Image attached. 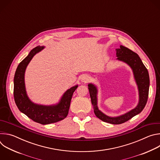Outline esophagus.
<instances>
[{
	"mask_svg": "<svg viewBox=\"0 0 160 160\" xmlns=\"http://www.w3.org/2000/svg\"><path fill=\"white\" fill-rule=\"evenodd\" d=\"M90 80V77L88 75H83L81 78V81L83 83H87Z\"/></svg>",
	"mask_w": 160,
	"mask_h": 160,
	"instance_id": "esophagus-1",
	"label": "esophagus"
}]
</instances>
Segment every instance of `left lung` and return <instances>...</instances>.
Segmentation results:
<instances>
[{
  "label": "left lung",
  "mask_w": 160,
  "mask_h": 160,
  "mask_svg": "<svg viewBox=\"0 0 160 160\" xmlns=\"http://www.w3.org/2000/svg\"><path fill=\"white\" fill-rule=\"evenodd\" d=\"M117 59L127 63L132 70L134 79L138 87L139 90V103L137 106L124 115L111 117L107 116L101 111L98 106V88L92 84L88 83V88L93 105L94 111L96 116L104 122L118 125L127 122L135 115L139 114L144 108L148 98L149 88V76L146 66L144 65L142 60L138 54L133 52L130 49L120 45V49H117Z\"/></svg>",
  "instance_id": "1"
}]
</instances>
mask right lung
<instances>
[{"instance_id":"obj_1","label":"right lung","mask_w":160,"mask_h":160,"mask_svg":"<svg viewBox=\"0 0 160 160\" xmlns=\"http://www.w3.org/2000/svg\"><path fill=\"white\" fill-rule=\"evenodd\" d=\"M43 49V46L35 48L18 66L14 78V98L16 104L21 112L37 123L47 125L61 121L67 117L73 94L78 85L68 89L56 104H37L29 99L25 83L26 68L33 57Z\"/></svg>"}]
</instances>
